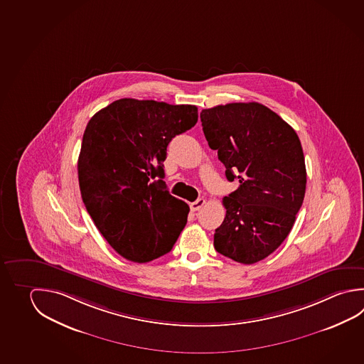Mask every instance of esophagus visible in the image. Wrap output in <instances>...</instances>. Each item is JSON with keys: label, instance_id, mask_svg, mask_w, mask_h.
Here are the masks:
<instances>
[{"label": "esophagus", "instance_id": "obj_1", "mask_svg": "<svg viewBox=\"0 0 364 364\" xmlns=\"http://www.w3.org/2000/svg\"><path fill=\"white\" fill-rule=\"evenodd\" d=\"M204 205H205V200L204 198H198L195 203H192L190 208H191V210H193V212H198Z\"/></svg>", "mask_w": 364, "mask_h": 364}]
</instances>
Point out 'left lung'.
Here are the masks:
<instances>
[{
	"mask_svg": "<svg viewBox=\"0 0 364 364\" xmlns=\"http://www.w3.org/2000/svg\"><path fill=\"white\" fill-rule=\"evenodd\" d=\"M203 131L236 191L223 198L225 217L215 250L242 264L263 260L290 233L306 187L298 134L258 102H232L200 112Z\"/></svg>",
	"mask_w": 364,
	"mask_h": 364,
	"instance_id": "left-lung-1",
	"label": "left lung"
}]
</instances>
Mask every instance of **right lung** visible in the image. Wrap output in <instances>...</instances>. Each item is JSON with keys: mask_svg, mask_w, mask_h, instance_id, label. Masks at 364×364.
<instances>
[{"mask_svg": "<svg viewBox=\"0 0 364 364\" xmlns=\"http://www.w3.org/2000/svg\"><path fill=\"white\" fill-rule=\"evenodd\" d=\"M195 105L120 99L83 133L80 195L101 235L123 258L147 263L172 250L190 208L166 190L163 161L173 137L198 122Z\"/></svg>", "mask_w": 364, "mask_h": 364, "instance_id": "1", "label": "right lung"}]
</instances>
